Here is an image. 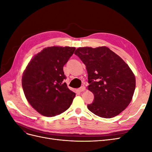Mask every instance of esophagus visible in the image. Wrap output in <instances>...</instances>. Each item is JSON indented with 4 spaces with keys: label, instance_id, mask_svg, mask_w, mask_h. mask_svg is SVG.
I'll return each instance as SVG.
<instances>
[{
    "label": "esophagus",
    "instance_id": "1",
    "mask_svg": "<svg viewBox=\"0 0 152 152\" xmlns=\"http://www.w3.org/2000/svg\"><path fill=\"white\" fill-rule=\"evenodd\" d=\"M86 87L85 86H81L80 88L78 89L79 90V92H83V91H86Z\"/></svg>",
    "mask_w": 152,
    "mask_h": 152
}]
</instances>
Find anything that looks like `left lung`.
<instances>
[{
  "label": "left lung",
  "mask_w": 152,
  "mask_h": 152,
  "mask_svg": "<svg viewBox=\"0 0 152 152\" xmlns=\"http://www.w3.org/2000/svg\"><path fill=\"white\" fill-rule=\"evenodd\" d=\"M75 54L86 66L88 89L94 94L89 110L100 117H115L131 103L136 87L134 73L108 48H79Z\"/></svg>",
  "instance_id": "left-lung-1"
}]
</instances>
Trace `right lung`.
Segmentation results:
<instances>
[{
  "label": "right lung",
  "instance_id": "add662e5",
  "mask_svg": "<svg viewBox=\"0 0 152 152\" xmlns=\"http://www.w3.org/2000/svg\"><path fill=\"white\" fill-rule=\"evenodd\" d=\"M75 48L53 46L43 49L34 56L22 76L25 97L36 111L46 117H54L70 107L75 93L64 82L63 66Z\"/></svg>",
  "mask_w": 152,
  "mask_h": 152
}]
</instances>
